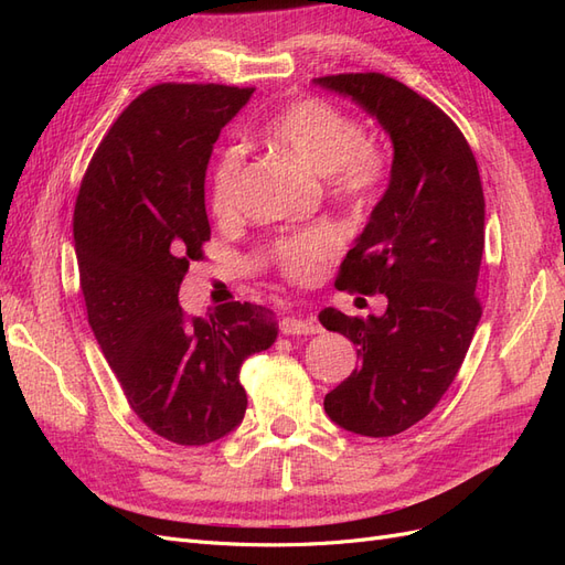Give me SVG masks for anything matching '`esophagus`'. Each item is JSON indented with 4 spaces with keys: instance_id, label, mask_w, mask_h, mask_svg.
<instances>
[{
    "instance_id": "obj_1",
    "label": "esophagus",
    "mask_w": 565,
    "mask_h": 565,
    "mask_svg": "<svg viewBox=\"0 0 565 565\" xmlns=\"http://www.w3.org/2000/svg\"><path fill=\"white\" fill-rule=\"evenodd\" d=\"M322 328L313 316H287L282 320V334L287 337H299V334H318Z\"/></svg>"
}]
</instances>
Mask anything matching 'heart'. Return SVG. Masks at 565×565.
<instances>
[{
  "label": "heart",
  "mask_w": 565,
  "mask_h": 565,
  "mask_svg": "<svg viewBox=\"0 0 565 565\" xmlns=\"http://www.w3.org/2000/svg\"><path fill=\"white\" fill-rule=\"evenodd\" d=\"M264 141L278 146L328 177L330 188L353 202L370 200L384 181L386 162L380 148L365 139V129L347 110L318 96H303L270 115L262 125ZM243 148L224 146L207 174V204L218 224L237 216V181L243 169ZM341 235L332 224H313L278 235L268 245L266 259L289 282H306L322 262L339 252Z\"/></svg>",
  "instance_id": "heart-1"
}]
</instances>
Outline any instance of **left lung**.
Wrapping results in <instances>:
<instances>
[{
    "label": "left lung",
    "mask_w": 565,
    "mask_h": 565,
    "mask_svg": "<svg viewBox=\"0 0 565 565\" xmlns=\"http://www.w3.org/2000/svg\"><path fill=\"white\" fill-rule=\"evenodd\" d=\"M313 82L351 96L393 141L391 183L337 276L351 295H384L386 311L367 320L320 311L324 328L349 337L361 358V367L324 396V413L347 431L386 438L438 405L481 320V174L459 127L403 82L382 73Z\"/></svg>",
    "instance_id": "obj_1"
}]
</instances>
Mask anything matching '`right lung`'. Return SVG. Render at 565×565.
I'll return each mask as SVG.
<instances>
[{"label": "right lung", "instance_id": "obj_1", "mask_svg": "<svg viewBox=\"0 0 565 565\" xmlns=\"http://www.w3.org/2000/svg\"><path fill=\"white\" fill-rule=\"evenodd\" d=\"M254 87L164 82L134 98L84 172L75 216L87 318L125 398L152 434L207 446L243 422L241 367L276 341L249 301L188 316L179 287L212 228L204 172Z\"/></svg>", "mask_w": 565, "mask_h": 565}]
</instances>
